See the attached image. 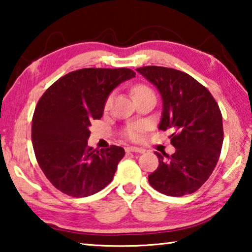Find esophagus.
<instances>
[{"label": "esophagus", "mask_w": 252, "mask_h": 252, "mask_svg": "<svg viewBox=\"0 0 252 252\" xmlns=\"http://www.w3.org/2000/svg\"><path fill=\"white\" fill-rule=\"evenodd\" d=\"M126 152H138V153H143L144 150L141 148H136V147H126Z\"/></svg>", "instance_id": "1"}]
</instances>
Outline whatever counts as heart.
Listing matches in <instances>:
<instances>
[{
	"instance_id": "b5f03b06",
	"label": "heart",
	"mask_w": 252,
	"mask_h": 252,
	"mask_svg": "<svg viewBox=\"0 0 252 252\" xmlns=\"http://www.w3.org/2000/svg\"><path fill=\"white\" fill-rule=\"evenodd\" d=\"M146 93H153V91L151 90L150 88L147 87V85H143V84H139V85H135L133 88V95H141V94H146ZM112 94L108 96V99L105 101V108H109L111 102H112ZM142 131H143V126L141 125H134V126H131L126 129V136L131 140H140L142 136Z\"/></svg>"
}]
</instances>
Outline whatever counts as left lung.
<instances>
[{
  "label": "left lung",
  "mask_w": 252,
  "mask_h": 252,
  "mask_svg": "<svg viewBox=\"0 0 252 252\" xmlns=\"http://www.w3.org/2000/svg\"><path fill=\"white\" fill-rule=\"evenodd\" d=\"M159 91V129L171 131V156L155 152L159 167L149 183L159 192L181 197L197 191L211 176L223 141L222 116L211 93L192 76L163 66L136 69Z\"/></svg>",
  "instance_id": "1"
}]
</instances>
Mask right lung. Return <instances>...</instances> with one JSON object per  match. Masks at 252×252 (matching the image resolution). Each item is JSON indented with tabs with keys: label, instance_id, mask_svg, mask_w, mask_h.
<instances>
[{
	"label": "right lung",
	"instance_id": "obj_1",
	"mask_svg": "<svg viewBox=\"0 0 252 252\" xmlns=\"http://www.w3.org/2000/svg\"><path fill=\"white\" fill-rule=\"evenodd\" d=\"M134 76L126 67L81 69L55 81L37 102L33 149L41 170L61 192L89 197L112 181L125 149L89 147V127L101 119L110 93Z\"/></svg>",
	"mask_w": 252,
	"mask_h": 252
}]
</instances>
